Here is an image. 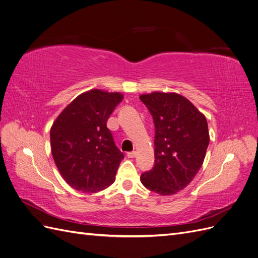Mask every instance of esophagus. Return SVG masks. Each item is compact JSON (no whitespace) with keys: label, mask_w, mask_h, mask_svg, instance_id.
I'll use <instances>...</instances> for the list:
<instances>
[{"label":"esophagus","mask_w":258,"mask_h":258,"mask_svg":"<svg viewBox=\"0 0 258 258\" xmlns=\"http://www.w3.org/2000/svg\"><path fill=\"white\" fill-rule=\"evenodd\" d=\"M127 156H128V158H135L136 156H137V153L136 152H129L127 154Z\"/></svg>","instance_id":"esophagus-1"}]
</instances>
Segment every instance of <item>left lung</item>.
Segmentation results:
<instances>
[{
	"label": "left lung",
	"mask_w": 258,
	"mask_h": 258,
	"mask_svg": "<svg viewBox=\"0 0 258 258\" xmlns=\"http://www.w3.org/2000/svg\"><path fill=\"white\" fill-rule=\"evenodd\" d=\"M155 124V165L142 173L147 189L173 195L184 189L204 163L210 142L208 122L190 101L177 93L140 96Z\"/></svg>",
	"instance_id": "obj_1"
}]
</instances>
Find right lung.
I'll list each match as a JSON object with an SVG mask.
<instances>
[{
	"label": "right lung",
	"mask_w": 258,
	"mask_h": 258,
	"mask_svg": "<svg viewBox=\"0 0 258 258\" xmlns=\"http://www.w3.org/2000/svg\"><path fill=\"white\" fill-rule=\"evenodd\" d=\"M122 99L119 92L89 90L75 98L52 123V157L74 189L97 192L114 183L123 154L106 121Z\"/></svg>",
	"instance_id": "1"
}]
</instances>
